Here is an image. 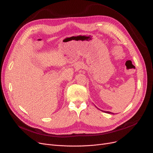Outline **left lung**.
I'll return each mask as SVG.
<instances>
[{
  "mask_svg": "<svg viewBox=\"0 0 153 153\" xmlns=\"http://www.w3.org/2000/svg\"><path fill=\"white\" fill-rule=\"evenodd\" d=\"M104 112H105V113H107V114H112L111 112H110V111H104Z\"/></svg>",
  "mask_w": 153,
  "mask_h": 153,
  "instance_id": "1",
  "label": "left lung"
}]
</instances>
